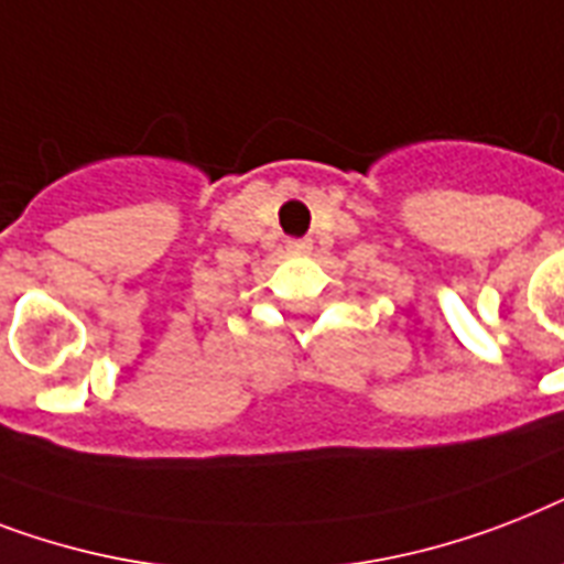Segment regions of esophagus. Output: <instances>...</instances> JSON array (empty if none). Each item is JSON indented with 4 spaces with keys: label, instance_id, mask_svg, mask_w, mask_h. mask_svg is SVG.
Listing matches in <instances>:
<instances>
[{
    "label": "esophagus",
    "instance_id": "obj_1",
    "mask_svg": "<svg viewBox=\"0 0 564 564\" xmlns=\"http://www.w3.org/2000/svg\"><path fill=\"white\" fill-rule=\"evenodd\" d=\"M310 249H313V246H310V242H306V240H292L290 242L292 254H306V251H310Z\"/></svg>",
    "mask_w": 564,
    "mask_h": 564
}]
</instances>
